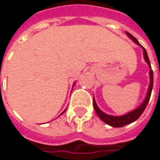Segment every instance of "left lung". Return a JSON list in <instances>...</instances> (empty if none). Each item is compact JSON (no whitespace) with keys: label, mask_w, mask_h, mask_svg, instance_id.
Segmentation results:
<instances>
[{"label":"left lung","mask_w":160,"mask_h":160,"mask_svg":"<svg viewBox=\"0 0 160 160\" xmlns=\"http://www.w3.org/2000/svg\"><path fill=\"white\" fill-rule=\"evenodd\" d=\"M127 36L132 39L136 44H138L139 46H141L143 48V52H144V61L147 63L148 67H149V77H150V83H149V86H148V90H147V93H146V96L144 98V100L143 101V103L135 109H133L132 111L129 112L125 115H122V116H112V115H108V114H106L105 112H103L96 105L95 103V100L93 98V108H94V110L96 112V114L98 115V117L105 122L107 123L108 125L112 126V127H115V128H119V127H122V126H125L127 124H130L133 121H135L136 119L139 118V117L143 114V112L144 111L148 102H149V99H150V96H151V92H152V89H153V70L151 69V65H150V61H149V58H148V55H147V52L145 51V49L139 43V42L132 35L130 34L129 32H126Z\"/></svg>","instance_id":"obj_1"}]
</instances>
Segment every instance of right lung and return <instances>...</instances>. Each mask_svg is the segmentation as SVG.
Here are the masks:
<instances>
[{
    "label": "right lung",
    "instance_id": "right-lung-1",
    "mask_svg": "<svg viewBox=\"0 0 160 160\" xmlns=\"http://www.w3.org/2000/svg\"><path fill=\"white\" fill-rule=\"evenodd\" d=\"M74 84H75V83H74ZM65 111H66V110H65ZM65 111H64V112H65ZM64 112H63V113H64ZM63 113H62V114H63Z\"/></svg>",
    "mask_w": 160,
    "mask_h": 160
}]
</instances>
